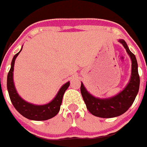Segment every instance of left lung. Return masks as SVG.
Wrapping results in <instances>:
<instances>
[{"label": "left lung", "instance_id": "1", "mask_svg": "<svg viewBox=\"0 0 147 147\" xmlns=\"http://www.w3.org/2000/svg\"><path fill=\"white\" fill-rule=\"evenodd\" d=\"M132 60V75L129 84L120 93L110 98L100 99L90 94L81 83L82 96L87 109L95 116L100 118H113L124 113L130 107L138 93L140 77L138 71V63L136 56L129 51L124 40H120Z\"/></svg>", "mask_w": 147, "mask_h": 147}]
</instances>
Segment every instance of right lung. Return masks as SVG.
I'll use <instances>...</instances> for the list:
<instances>
[{
  "mask_svg": "<svg viewBox=\"0 0 147 147\" xmlns=\"http://www.w3.org/2000/svg\"><path fill=\"white\" fill-rule=\"evenodd\" d=\"M22 50V49H21ZM21 50L15 54L11 61V65L7 76V90L9 95V98L11 103L15 108L23 116L30 120L34 121H45L54 117L59 113L60 106L62 105V97L67 88L69 87L70 83L67 82L60 88L57 95L54 100L50 103L45 105H34L25 102L22 99L15 90L13 83V71L15 61L19 53Z\"/></svg>",
  "mask_w": 147,
  "mask_h": 147,
  "instance_id": "add662e5",
  "label": "right lung"
}]
</instances>
